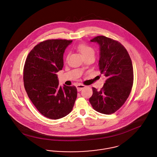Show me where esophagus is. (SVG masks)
<instances>
[{
    "instance_id": "obj_1",
    "label": "esophagus",
    "mask_w": 157,
    "mask_h": 157,
    "mask_svg": "<svg viewBox=\"0 0 157 157\" xmlns=\"http://www.w3.org/2000/svg\"><path fill=\"white\" fill-rule=\"evenodd\" d=\"M85 87H86V86H85V85H77L76 86V88H77V90H78V92L81 91L83 89H84Z\"/></svg>"
}]
</instances>
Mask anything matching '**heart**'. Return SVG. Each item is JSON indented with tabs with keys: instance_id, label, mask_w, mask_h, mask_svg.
Listing matches in <instances>:
<instances>
[{
	"instance_id": "obj_1",
	"label": "heart",
	"mask_w": 157,
	"mask_h": 157,
	"mask_svg": "<svg viewBox=\"0 0 157 157\" xmlns=\"http://www.w3.org/2000/svg\"><path fill=\"white\" fill-rule=\"evenodd\" d=\"M77 49L82 54L83 57L88 56H94L95 55L94 49L88 45L85 44H80L77 46Z\"/></svg>"
}]
</instances>
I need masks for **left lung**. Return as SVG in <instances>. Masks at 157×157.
I'll use <instances>...</instances> for the list:
<instances>
[{
	"instance_id": "left-lung-1",
	"label": "left lung",
	"mask_w": 157,
	"mask_h": 157,
	"mask_svg": "<svg viewBox=\"0 0 157 157\" xmlns=\"http://www.w3.org/2000/svg\"><path fill=\"white\" fill-rule=\"evenodd\" d=\"M90 42L99 45V69L107 79L100 90L92 88L90 103L96 111L111 114L122 106L131 93L134 82L132 61L126 48L116 40L100 36Z\"/></svg>"
}]
</instances>
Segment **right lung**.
Here are the masks:
<instances>
[{"label":"right lung","instance_id":"obj_1","mask_svg":"<svg viewBox=\"0 0 157 157\" xmlns=\"http://www.w3.org/2000/svg\"><path fill=\"white\" fill-rule=\"evenodd\" d=\"M72 40H48L29 53L23 69L24 86L37 109L46 117L57 120L67 116L77 98L75 86L59 85L56 73L63 67V54Z\"/></svg>","mask_w":157,"mask_h":157}]
</instances>
